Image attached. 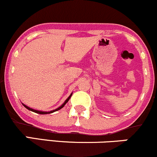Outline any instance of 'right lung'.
I'll return each instance as SVG.
<instances>
[{"label":"right lung","instance_id":"add662e5","mask_svg":"<svg viewBox=\"0 0 157 157\" xmlns=\"http://www.w3.org/2000/svg\"><path fill=\"white\" fill-rule=\"evenodd\" d=\"M71 95H72V93H71V95H70V96L67 98V100H66L65 101H64V103L62 105V106H60L59 107V108H57L56 109H54V110H53V111H50V112H42V111H38V110H34V109H31V108H29V106H25V104H23V105L24 106H25V108L27 109L30 110V111H32V112H36V113H37V114H40V115H45V114H51V113H53V112H56V111H58V110L61 109H62V107H64V105H65L66 104H67V101H69V99H70V98H71Z\"/></svg>","mask_w":157,"mask_h":157}]
</instances>
